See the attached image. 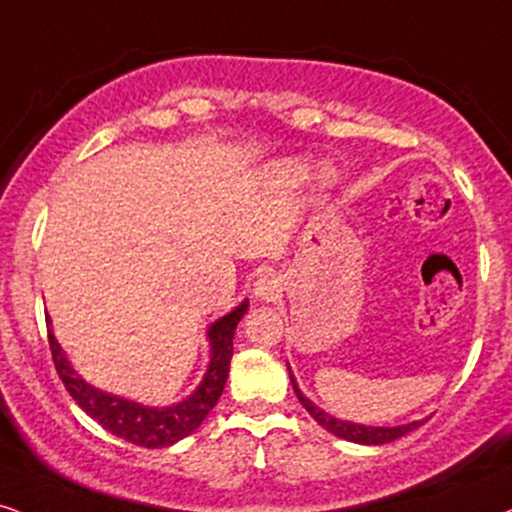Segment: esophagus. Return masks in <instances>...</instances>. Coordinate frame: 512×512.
Here are the masks:
<instances>
[{"instance_id":"34e87169","label":"esophagus","mask_w":512,"mask_h":512,"mask_svg":"<svg viewBox=\"0 0 512 512\" xmlns=\"http://www.w3.org/2000/svg\"><path fill=\"white\" fill-rule=\"evenodd\" d=\"M283 293V283L276 274H264L255 283V297L262 302H276Z\"/></svg>"}]
</instances>
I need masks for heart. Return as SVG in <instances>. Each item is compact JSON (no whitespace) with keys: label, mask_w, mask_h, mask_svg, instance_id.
I'll return each mask as SVG.
<instances>
[{"label":"heart","mask_w":512,"mask_h":512,"mask_svg":"<svg viewBox=\"0 0 512 512\" xmlns=\"http://www.w3.org/2000/svg\"><path fill=\"white\" fill-rule=\"evenodd\" d=\"M286 174H288V177H295V179L302 177V167L300 165H288L286 167ZM323 179H331V174L326 172V174H323Z\"/></svg>","instance_id":"obj_1"}]
</instances>
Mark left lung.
Returning <instances> with one entry per match:
<instances>
[{
	"label": "left lung",
	"mask_w": 512,
	"mask_h": 512,
	"mask_svg": "<svg viewBox=\"0 0 512 512\" xmlns=\"http://www.w3.org/2000/svg\"><path fill=\"white\" fill-rule=\"evenodd\" d=\"M288 371H290V366H288ZM290 383H293V390L297 394V399H300V404L309 411V416H312L316 423L321 425V428L333 432L335 437L347 439V442H354V444H390V442H394V439L409 435V432H413L416 428H420V425H423V420H413V423L394 425V428H378V425H361V423H352V420H340V418L331 416V413L319 409V406H316L312 399L304 397L293 373H290Z\"/></svg>",
	"instance_id": "left-lung-1"
}]
</instances>
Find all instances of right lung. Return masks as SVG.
I'll return each mask as SVG.
<instances>
[{
	"instance_id": "obj_1",
	"label": "right lung",
	"mask_w": 512,
	"mask_h": 512,
	"mask_svg": "<svg viewBox=\"0 0 512 512\" xmlns=\"http://www.w3.org/2000/svg\"><path fill=\"white\" fill-rule=\"evenodd\" d=\"M248 304V300H243L229 314H224L222 319L210 323V364L205 368L203 380H200L189 397L170 406H146L87 383L68 361L63 347L58 345L54 328H51V319H47L51 357H54V366L66 390L70 392V397L103 430L137 446H146V449H163V446H172L179 439L189 437L193 430H198L205 416L215 409V404L224 392L226 378H229L236 326L243 319V314L248 312Z\"/></svg>"
}]
</instances>
